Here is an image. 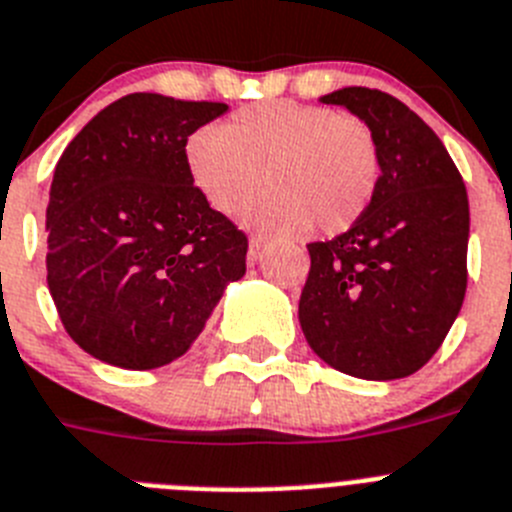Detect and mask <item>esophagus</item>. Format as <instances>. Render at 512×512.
I'll list each match as a JSON object with an SVG mask.
<instances>
[{"instance_id":"obj_1","label":"esophagus","mask_w":512,"mask_h":512,"mask_svg":"<svg viewBox=\"0 0 512 512\" xmlns=\"http://www.w3.org/2000/svg\"><path fill=\"white\" fill-rule=\"evenodd\" d=\"M265 244H268V237L265 234H250V260L255 262L257 257L262 255V250H265Z\"/></svg>"}]
</instances>
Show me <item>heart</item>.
Listing matches in <instances>:
<instances>
[{
    "label": "heart",
    "mask_w": 512,
    "mask_h": 512,
    "mask_svg": "<svg viewBox=\"0 0 512 512\" xmlns=\"http://www.w3.org/2000/svg\"><path fill=\"white\" fill-rule=\"evenodd\" d=\"M195 190L221 213L244 206L252 224L301 234L317 224L340 234L361 221L379 190L381 157L371 128L324 105L270 100L231 115L224 128H198L185 141Z\"/></svg>",
    "instance_id": "b5f03b06"
}]
</instances>
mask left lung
Returning a JSON list of instances; mask_svg holds the SVG:
<instances>
[{
    "label": "left lung",
    "mask_w": 512,
    "mask_h": 512,
    "mask_svg": "<svg viewBox=\"0 0 512 512\" xmlns=\"http://www.w3.org/2000/svg\"><path fill=\"white\" fill-rule=\"evenodd\" d=\"M358 115L379 144L373 203L345 234L311 242L299 322L327 366L404 379L441 348L466 293L469 198L433 128L397 97L342 87L319 97Z\"/></svg>",
    "instance_id": "left-lung-1"
}]
</instances>
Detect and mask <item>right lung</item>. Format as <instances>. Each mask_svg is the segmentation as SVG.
I'll return each mask as SVG.
<instances>
[{
	"label": "right lung",
	"instance_id": "1",
	"mask_svg": "<svg viewBox=\"0 0 512 512\" xmlns=\"http://www.w3.org/2000/svg\"><path fill=\"white\" fill-rule=\"evenodd\" d=\"M226 110L133 92L61 154L46 208L48 291L64 330L97 361L172 363L247 270L244 231L208 206L185 167L190 133Z\"/></svg>",
	"mask_w": 512,
	"mask_h": 512
}]
</instances>
